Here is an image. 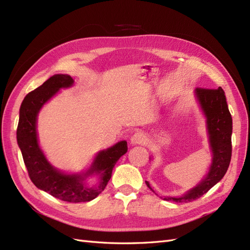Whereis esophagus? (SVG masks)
<instances>
[{
  "label": "esophagus",
  "mask_w": 250,
  "mask_h": 250,
  "mask_svg": "<svg viewBox=\"0 0 250 250\" xmlns=\"http://www.w3.org/2000/svg\"><path fill=\"white\" fill-rule=\"evenodd\" d=\"M147 142V137L144 132L141 131H137L132 135V137L130 138V143L132 145H139V144H145Z\"/></svg>",
  "instance_id": "esophagus-1"
}]
</instances>
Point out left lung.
Listing matches in <instances>:
<instances>
[{"instance_id": "left-lung-1", "label": "left lung", "mask_w": 250, "mask_h": 250, "mask_svg": "<svg viewBox=\"0 0 250 250\" xmlns=\"http://www.w3.org/2000/svg\"><path fill=\"white\" fill-rule=\"evenodd\" d=\"M195 95L200 108L207 119V129L210 148L212 150V162L208 174L199 184L180 197H164V200L175 203H188L203 196L210 188L220 181L226 174L231 160V135H232V118L229 112L224 90L196 88ZM151 191L149 182L145 181Z\"/></svg>"}]
</instances>
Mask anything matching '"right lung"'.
<instances>
[{
  "label": "right lung",
  "instance_id": "1",
  "mask_svg": "<svg viewBox=\"0 0 250 250\" xmlns=\"http://www.w3.org/2000/svg\"><path fill=\"white\" fill-rule=\"evenodd\" d=\"M73 83L74 81L70 75L56 74L24 97L20 107L17 141L29 178L36 187L63 202L83 203L94 199L105 190L115 163L126 154L128 147L126 141H121L100 151L88 171L79 174L62 173L47 161L38 143V113L60 89L69 88ZM94 173L99 175L100 181L97 185L89 187L85 185V179Z\"/></svg>",
  "mask_w": 250,
  "mask_h": 250
}]
</instances>
